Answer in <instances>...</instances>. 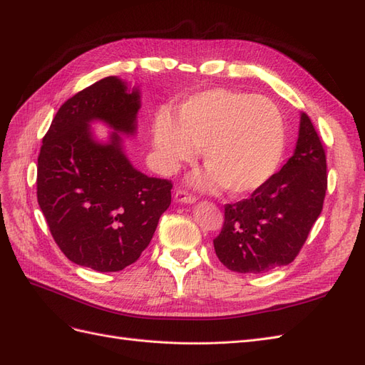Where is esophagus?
I'll return each instance as SVG.
<instances>
[{
    "instance_id": "obj_1",
    "label": "esophagus",
    "mask_w": 365,
    "mask_h": 365,
    "mask_svg": "<svg viewBox=\"0 0 365 365\" xmlns=\"http://www.w3.org/2000/svg\"><path fill=\"white\" fill-rule=\"evenodd\" d=\"M175 200L178 202H182V204H193V202H196V196L189 193L187 190H176Z\"/></svg>"
}]
</instances>
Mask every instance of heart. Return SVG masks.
<instances>
[{
	"label": "heart",
	"mask_w": 365,
	"mask_h": 365,
	"mask_svg": "<svg viewBox=\"0 0 365 365\" xmlns=\"http://www.w3.org/2000/svg\"><path fill=\"white\" fill-rule=\"evenodd\" d=\"M153 120L152 141L165 173L202 149L201 182L233 195L259 189L279 169L286 145L280 108L271 98L225 88L202 91Z\"/></svg>",
	"instance_id": "1"
}]
</instances>
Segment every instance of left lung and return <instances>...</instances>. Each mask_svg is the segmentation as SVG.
<instances>
[{
	"mask_svg": "<svg viewBox=\"0 0 365 365\" xmlns=\"http://www.w3.org/2000/svg\"><path fill=\"white\" fill-rule=\"evenodd\" d=\"M327 190L323 141L307 114L300 117L294 155L248 200L225 204L213 245L230 271L260 274L294 262L322 215Z\"/></svg>",
	"mask_w": 365,
	"mask_h": 365,
	"instance_id": "left-lung-1",
	"label": "left lung"
}]
</instances>
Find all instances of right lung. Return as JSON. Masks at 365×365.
Listing matches in <instances>:
<instances>
[{"mask_svg":"<svg viewBox=\"0 0 365 365\" xmlns=\"http://www.w3.org/2000/svg\"><path fill=\"white\" fill-rule=\"evenodd\" d=\"M140 93L114 76L74 94L54 115L38 157V204L61 251L101 272L138 260L172 201V181L138 172L118 134L134 135ZM102 119L115 129L106 145L91 135Z\"/></svg>","mask_w":365,"mask_h":365,"instance_id":"right-lung-1","label":"right lung"}]
</instances>
